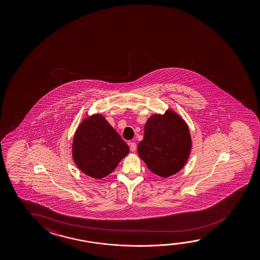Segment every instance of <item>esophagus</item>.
<instances>
[{
  "label": "esophagus",
  "mask_w": 260,
  "mask_h": 260,
  "mask_svg": "<svg viewBox=\"0 0 260 260\" xmlns=\"http://www.w3.org/2000/svg\"><path fill=\"white\" fill-rule=\"evenodd\" d=\"M129 149H131L132 152H135L137 149L136 143L135 142H129Z\"/></svg>",
  "instance_id": "1"
}]
</instances>
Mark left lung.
Here are the masks:
<instances>
[{"mask_svg":"<svg viewBox=\"0 0 260 260\" xmlns=\"http://www.w3.org/2000/svg\"><path fill=\"white\" fill-rule=\"evenodd\" d=\"M191 150L187 123L174 111L150 116L145 124L144 138L138 154L154 174L167 178L179 172Z\"/></svg>","mask_w":260,"mask_h":260,"instance_id":"8db88e82","label":"left lung"}]
</instances>
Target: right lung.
<instances>
[{
  "label": "right lung",
  "instance_id": "obj_1",
  "mask_svg": "<svg viewBox=\"0 0 260 260\" xmlns=\"http://www.w3.org/2000/svg\"><path fill=\"white\" fill-rule=\"evenodd\" d=\"M128 151V145L100 114L84 119L73 138V160L84 174L94 179L111 174Z\"/></svg>",
  "mask_w": 260,
  "mask_h": 260
}]
</instances>
